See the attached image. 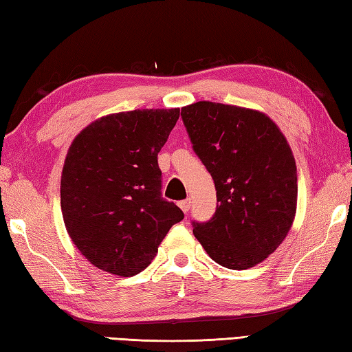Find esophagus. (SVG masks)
Instances as JSON below:
<instances>
[{"label":"esophagus","instance_id":"obj_1","mask_svg":"<svg viewBox=\"0 0 352 352\" xmlns=\"http://www.w3.org/2000/svg\"><path fill=\"white\" fill-rule=\"evenodd\" d=\"M178 206H180V208L184 213H188L190 210V199L189 198L183 199V201H180V203H178Z\"/></svg>","mask_w":352,"mask_h":352}]
</instances>
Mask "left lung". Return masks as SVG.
I'll return each mask as SVG.
<instances>
[{
	"instance_id": "left-lung-1",
	"label": "left lung",
	"mask_w": 352,
	"mask_h": 352,
	"mask_svg": "<svg viewBox=\"0 0 352 352\" xmlns=\"http://www.w3.org/2000/svg\"><path fill=\"white\" fill-rule=\"evenodd\" d=\"M192 148L216 188L214 214L193 234L223 267L258 265L287 236L296 212V164L286 138L256 110L199 101L182 109Z\"/></svg>"
}]
</instances>
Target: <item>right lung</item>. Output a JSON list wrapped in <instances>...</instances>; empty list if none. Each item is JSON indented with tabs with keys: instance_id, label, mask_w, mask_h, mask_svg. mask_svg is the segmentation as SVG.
Segmentation results:
<instances>
[{
	"instance_id": "right-lung-1",
	"label": "right lung",
	"mask_w": 352,
	"mask_h": 352,
	"mask_svg": "<svg viewBox=\"0 0 352 352\" xmlns=\"http://www.w3.org/2000/svg\"><path fill=\"white\" fill-rule=\"evenodd\" d=\"M180 109L104 116L81 131L66 155L60 203L74 245L96 267L136 275L184 214L162 197L157 162Z\"/></svg>"
}]
</instances>
